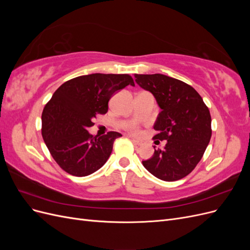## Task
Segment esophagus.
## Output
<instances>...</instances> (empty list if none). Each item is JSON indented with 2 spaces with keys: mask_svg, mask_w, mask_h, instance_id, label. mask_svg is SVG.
<instances>
[{
  "mask_svg": "<svg viewBox=\"0 0 250 250\" xmlns=\"http://www.w3.org/2000/svg\"><path fill=\"white\" fill-rule=\"evenodd\" d=\"M132 142L135 144V145H138V146H141V145H143V142H142V141H140V140H135V139H132Z\"/></svg>",
  "mask_w": 250,
  "mask_h": 250,
  "instance_id": "obj_1",
  "label": "esophagus"
}]
</instances>
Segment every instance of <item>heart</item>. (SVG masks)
I'll return each mask as SVG.
<instances>
[{"label":"heart","mask_w":250,"mask_h":250,"mask_svg":"<svg viewBox=\"0 0 250 250\" xmlns=\"http://www.w3.org/2000/svg\"><path fill=\"white\" fill-rule=\"evenodd\" d=\"M130 131H131V132H133V133H135V134H138V133L140 132V130H139V128H138L137 126H134V127H131V128H130Z\"/></svg>","instance_id":"b5f03b06"}]
</instances>
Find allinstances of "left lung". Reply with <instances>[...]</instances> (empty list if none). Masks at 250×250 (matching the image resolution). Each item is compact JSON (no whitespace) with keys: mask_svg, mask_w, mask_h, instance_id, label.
<instances>
[{"mask_svg":"<svg viewBox=\"0 0 250 250\" xmlns=\"http://www.w3.org/2000/svg\"><path fill=\"white\" fill-rule=\"evenodd\" d=\"M135 82L149 90L162 108L154 124L155 143L166 141L164 149H154L143 166L165 181L188 175L203 156L210 137L211 118L201 96L186 82L162 74H134Z\"/></svg>","mask_w":250,"mask_h":250,"instance_id":"8db88e82","label":"left lung"}]
</instances>
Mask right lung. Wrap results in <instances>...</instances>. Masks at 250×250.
<instances>
[{
	"label": "right lung",
	"mask_w": 250,
	"mask_h": 250,
	"mask_svg": "<svg viewBox=\"0 0 250 250\" xmlns=\"http://www.w3.org/2000/svg\"><path fill=\"white\" fill-rule=\"evenodd\" d=\"M134 85L128 74H90L60 85L42 113V135L57 165L73 176L83 177L99 170L122 137L109 131L100 138L89 134L98 115L108 110L117 90Z\"/></svg>",
	"instance_id": "add662e5"
}]
</instances>
